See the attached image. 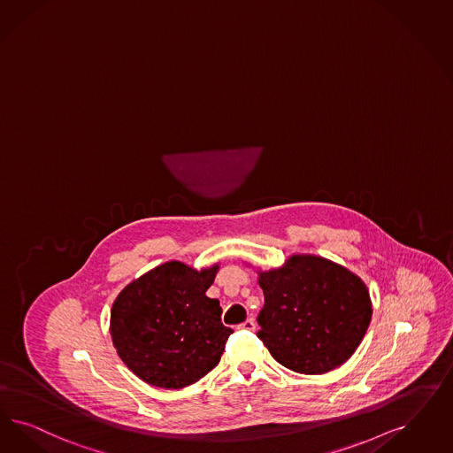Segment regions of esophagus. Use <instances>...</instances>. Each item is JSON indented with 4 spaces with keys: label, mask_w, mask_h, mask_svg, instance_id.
<instances>
[{
    "label": "esophagus",
    "mask_w": 453,
    "mask_h": 453,
    "mask_svg": "<svg viewBox=\"0 0 453 453\" xmlns=\"http://www.w3.org/2000/svg\"><path fill=\"white\" fill-rule=\"evenodd\" d=\"M239 329H246V331H254L256 329V321L250 318V319H246L242 325H239Z\"/></svg>",
    "instance_id": "obj_1"
}]
</instances>
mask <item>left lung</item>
<instances>
[{
	"mask_svg": "<svg viewBox=\"0 0 453 453\" xmlns=\"http://www.w3.org/2000/svg\"><path fill=\"white\" fill-rule=\"evenodd\" d=\"M265 306L257 338L282 366L323 374L342 366L372 321L366 284L344 265L312 254L259 271Z\"/></svg>",
	"mask_w": 453,
	"mask_h": 453,
	"instance_id": "obj_1",
	"label": "left lung"
}]
</instances>
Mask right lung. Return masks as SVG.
I'll return each instance as SVG.
<instances>
[{"instance_id": "1", "label": "right lung", "mask_w": 453, "mask_h": 453, "mask_svg": "<svg viewBox=\"0 0 453 453\" xmlns=\"http://www.w3.org/2000/svg\"><path fill=\"white\" fill-rule=\"evenodd\" d=\"M218 269L169 261L127 284L113 301L111 342L145 383L179 390L218 366L233 333L220 323L218 299L205 296Z\"/></svg>"}]
</instances>
